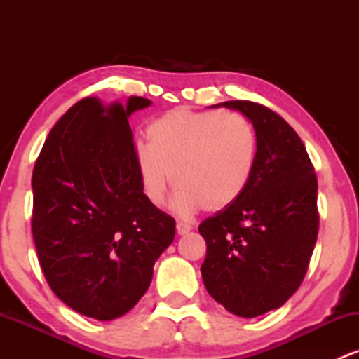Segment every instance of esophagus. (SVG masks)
<instances>
[{"mask_svg":"<svg viewBox=\"0 0 359 359\" xmlns=\"http://www.w3.org/2000/svg\"><path fill=\"white\" fill-rule=\"evenodd\" d=\"M191 229L192 226L187 224V222H177V233L179 234H187Z\"/></svg>","mask_w":359,"mask_h":359,"instance_id":"esophagus-1","label":"esophagus"}]
</instances>
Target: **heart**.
Instances as JSON below:
<instances>
[{"label": "heart", "instance_id": "1", "mask_svg": "<svg viewBox=\"0 0 359 359\" xmlns=\"http://www.w3.org/2000/svg\"><path fill=\"white\" fill-rule=\"evenodd\" d=\"M148 145L135 151V172L143 196L162 205L172 184V208L191 216L199 208H229L248 187L257 162V133L245 116L217 111L172 109L147 130Z\"/></svg>", "mask_w": 359, "mask_h": 359}]
</instances>
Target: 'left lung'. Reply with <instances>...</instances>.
I'll use <instances>...</instances> for the list:
<instances>
[{"label":"left lung","instance_id":"left-lung-1","mask_svg":"<svg viewBox=\"0 0 359 359\" xmlns=\"http://www.w3.org/2000/svg\"><path fill=\"white\" fill-rule=\"evenodd\" d=\"M219 106L251 121L257 162L236 203L199 224L208 245L201 273L216 302L250 319L282 307L306 277L319 231L317 177L302 140L275 111L251 101Z\"/></svg>","mask_w":359,"mask_h":359}]
</instances>
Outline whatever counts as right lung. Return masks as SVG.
Listing matches in <instances>:
<instances>
[{"label":"right lung","instance_id":"obj_1","mask_svg":"<svg viewBox=\"0 0 359 359\" xmlns=\"http://www.w3.org/2000/svg\"><path fill=\"white\" fill-rule=\"evenodd\" d=\"M151 104L84 97L52 128L32 175L36 255L62 302L113 320L145 295L175 221L140 189L128 118Z\"/></svg>","mask_w":359,"mask_h":359}]
</instances>
